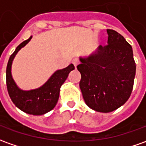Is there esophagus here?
<instances>
[{
    "label": "esophagus",
    "instance_id": "34e87169",
    "mask_svg": "<svg viewBox=\"0 0 146 146\" xmlns=\"http://www.w3.org/2000/svg\"><path fill=\"white\" fill-rule=\"evenodd\" d=\"M72 63H73V64H74V66L76 67L77 66H78V65H79V59H77V58H75L74 60H72Z\"/></svg>",
    "mask_w": 146,
    "mask_h": 146
}]
</instances>
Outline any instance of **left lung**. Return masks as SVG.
<instances>
[{
    "mask_svg": "<svg viewBox=\"0 0 146 146\" xmlns=\"http://www.w3.org/2000/svg\"><path fill=\"white\" fill-rule=\"evenodd\" d=\"M107 44L81 58L79 87L84 101L98 112L108 113L125 104L131 94L136 74L131 45L121 34L106 30Z\"/></svg>",
    "mask_w": 146,
    "mask_h": 146,
    "instance_id": "8db88e82",
    "label": "left lung"
}]
</instances>
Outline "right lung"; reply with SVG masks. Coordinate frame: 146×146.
I'll return each instance as SVG.
<instances>
[{
    "label": "right lung",
    "mask_w": 146,
    "mask_h": 146,
    "mask_svg": "<svg viewBox=\"0 0 146 146\" xmlns=\"http://www.w3.org/2000/svg\"><path fill=\"white\" fill-rule=\"evenodd\" d=\"M32 37L22 42L9 57L6 68V85L10 98L17 107L29 114L42 115L56 106L60 96V87L75 67L71 63L66 68L56 71L43 86L37 89L21 90L12 77L11 67L17 53L29 43Z\"/></svg>",
    "instance_id": "add662e5"
}]
</instances>
